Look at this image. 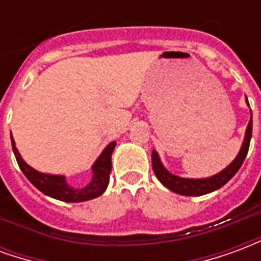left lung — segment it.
<instances>
[{
	"label": "left lung",
	"instance_id": "8db88e82",
	"mask_svg": "<svg viewBox=\"0 0 261 261\" xmlns=\"http://www.w3.org/2000/svg\"><path fill=\"white\" fill-rule=\"evenodd\" d=\"M247 105H249V102H247ZM250 138H252V117H250V121L247 124L246 136H245V141L242 144L239 155L236 156L235 161L226 169L219 172L218 175L213 176V177H207V179H183V177H179V176L172 175L165 169L164 165L161 164L156 151H152V169L156 177L159 179V181L172 192L177 193V194H183V196H202V194H207V193H211L214 190H218L219 187L224 186L225 183H228L236 175V172L239 170L243 161L246 158L249 145H250Z\"/></svg>",
	"mask_w": 261,
	"mask_h": 261
}]
</instances>
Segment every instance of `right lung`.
Wrapping results in <instances>:
<instances>
[{
  "label": "right lung",
  "instance_id": "obj_1",
  "mask_svg": "<svg viewBox=\"0 0 261 261\" xmlns=\"http://www.w3.org/2000/svg\"><path fill=\"white\" fill-rule=\"evenodd\" d=\"M11 142H12V149H14L15 158L19 165L20 170L23 172V175L28 177V180L31 181L37 190L44 193L46 196L53 197L57 200L65 202H80L91 200L95 197H99L103 194L109 185L110 179V172H112V152L116 147V141L110 142L108 147L105 148V151L100 153V156L93 165V179L92 181L84 189H74L65 181L64 176H54V175H44L37 172L29 165L26 164L23 159L20 158L18 149L15 147V141L11 136Z\"/></svg>",
  "mask_w": 261,
  "mask_h": 261
}]
</instances>
